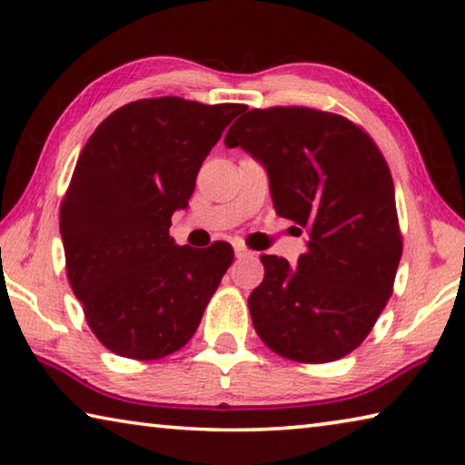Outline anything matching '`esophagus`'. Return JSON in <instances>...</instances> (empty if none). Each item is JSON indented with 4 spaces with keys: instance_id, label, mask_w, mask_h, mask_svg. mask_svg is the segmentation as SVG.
<instances>
[{
    "instance_id": "1",
    "label": "esophagus",
    "mask_w": 465,
    "mask_h": 465,
    "mask_svg": "<svg viewBox=\"0 0 465 465\" xmlns=\"http://www.w3.org/2000/svg\"><path fill=\"white\" fill-rule=\"evenodd\" d=\"M233 250H235V256H238V258H246V256L252 254V252L246 246H243L242 242H235L233 243Z\"/></svg>"
}]
</instances>
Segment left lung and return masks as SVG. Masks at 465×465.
<instances>
[{"label": "left lung", "instance_id": "left-lung-1", "mask_svg": "<svg viewBox=\"0 0 465 465\" xmlns=\"http://www.w3.org/2000/svg\"><path fill=\"white\" fill-rule=\"evenodd\" d=\"M225 145L264 163L277 215L310 232L297 269L261 256L248 297L256 334L297 363L342 359L373 330L402 256L388 162L363 127L308 106L252 108Z\"/></svg>", "mask_w": 465, "mask_h": 465}]
</instances>
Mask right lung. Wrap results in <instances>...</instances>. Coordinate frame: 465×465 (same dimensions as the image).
<instances>
[{
	"mask_svg": "<svg viewBox=\"0 0 465 465\" xmlns=\"http://www.w3.org/2000/svg\"><path fill=\"white\" fill-rule=\"evenodd\" d=\"M243 104L178 96L116 108L92 133L61 201L67 279L94 336L114 355L155 361L183 349L233 262L213 242L176 246L172 213Z\"/></svg>",
	"mask_w": 465,
	"mask_h": 465,
	"instance_id": "add662e5",
	"label": "right lung"
}]
</instances>
